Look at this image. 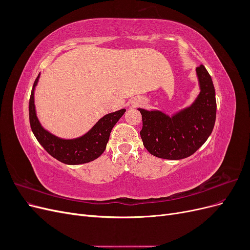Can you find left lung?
Instances as JSON below:
<instances>
[{
	"label": "left lung",
	"instance_id": "8db88e82",
	"mask_svg": "<svg viewBox=\"0 0 250 250\" xmlns=\"http://www.w3.org/2000/svg\"><path fill=\"white\" fill-rule=\"evenodd\" d=\"M201 92L192 106L172 118L161 111L139 108L141 138L149 153L165 160H183L197 151L213 131L217 103L210 75L203 64L196 67Z\"/></svg>",
	"mask_w": 250,
	"mask_h": 250
}]
</instances>
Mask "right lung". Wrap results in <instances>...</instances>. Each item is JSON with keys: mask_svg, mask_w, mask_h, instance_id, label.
I'll return each instance as SVG.
<instances>
[{"mask_svg": "<svg viewBox=\"0 0 250 250\" xmlns=\"http://www.w3.org/2000/svg\"><path fill=\"white\" fill-rule=\"evenodd\" d=\"M39 77L34 81L29 100L30 126L37 141L50 155L66 165L85 164L99 157L106 148L112 127L124 115L125 109H120L104 116L81 138L74 140L59 139L44 130L37 120L34 106V87L37 84Z\"/></svg>", "mask_w": 250, "mask_h": 250, "instance_id": "obj_1", "label": "right lung"}]
</instances>
